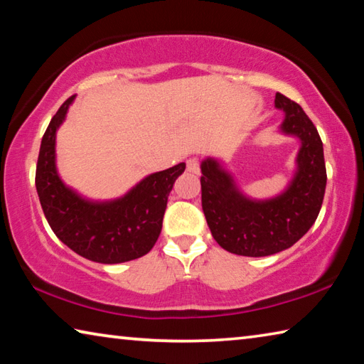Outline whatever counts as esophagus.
Here are the masks:
<instances>
[{"label": "esophagus", "instance_id": "1", "mask_svg": "<svg viewBox=\"0 0 364 364\" xmlns=\"http://www.w3.org/2000/svg\"><path fill=\"white\" fill-rule=\"evenodd\" d=\"M186 165H188V171L189 173H196V175H199L200 173V164H199V159H196V157H191L188 162H186Z\"/></svg>", "mask_w": 364, "mask_h": 364}]
</instances>
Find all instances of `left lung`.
I'll return each instance as SVG.
<instances>
[{
	"instance_id": "left-lung-1",
	"label": "left lung",
	"mask_w": 364,
	"mask_h": 364,
	"mask_svg": "<svg viewBox=\"0 0 364 364\" xmlns=\"http://www.w3.org/2000/svg\"><path fill=\"white\" fill-rule=\"evenodd\" d=\"M274 106L284 112L279 130L300 141L297 168L287 188L269 199H252L237 188L220 160L200 164L202 210L212 236L236 255L267 257L286 250L305 236L321 210L326 191L323 143L316 127L297 102L276 93Z\"/></svg>"
}]
</instances>
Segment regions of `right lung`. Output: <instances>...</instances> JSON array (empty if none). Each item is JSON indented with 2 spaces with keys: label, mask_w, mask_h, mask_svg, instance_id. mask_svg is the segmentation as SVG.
<instances>
[{
  "label": "right lung",
  "mask_w": 364,
  "mask_h": 364,
  "mask_svg": "<svg viewBox=\"0 0 364 364\" xmlns=\"http://www.w3.org/2000/svg\"><path fill=\"white\" fill-rule=\"evenodd\" d=\"M73 100L70 96L59 107L41 139L35 184L43 213L54 234L75 254L104 264L134 260L157 242L168 194L186 164L147 175L119 199L80 196L60 180L56 167V133Z\"/></svg>",
  "instance_id": "right-lung-1"
}]
</instances>
